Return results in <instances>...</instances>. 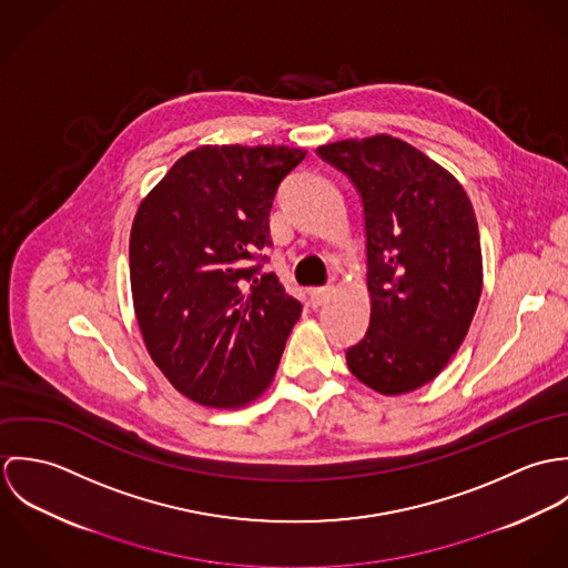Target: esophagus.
<instances>
[{"mask_svg":"<svg viewBox=\"0 0 568 568\" xmlns=\"http://www.w3.org/2000/svg\"><path fill=\"white\" fill-rule=\"evenodd\" d=\"M329 293H332V288L329 286H320V288H313L308 295H311V306L313 308H317V306H322L327 302V297H329Z\"/></svg>","mask_w":568,"mask_h":568,"instance_id":"34e87169","label":"esophagus"}]
</instances>
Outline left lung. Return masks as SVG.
<instances>
[{"label":"left lung","instance_id":"1","mask_svg":"<svg viewBox=\"0 0 568 568\" xmlns=\"http://www.w3.org/2000/svg\"><path fill=\"white\" fill-rule=\"evenodd\" d=\"M317 153L347 174L365 214L369 325L347 347V367L378 394L413 392L448 365L481 297L473 203L448 170L392 135Z\"/></svg>","mask_w":568,"mask_h":568}]
</instances>
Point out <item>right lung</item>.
<instances>
[{
	"label": "right lung",
	"mask_w": 568,
	"mask_h": 568,
	"mask_svg": "<svg viewBox=\"0 0 568 568\" xmlns=\"http://www.w3.org/2000/svg\"><path fill=\"white\" fill-rule=\"evenodd\" d=\"M306 151L201 146L142 201L129 243L135 317L170 385L214 408L260 398L302 315L275 273H262L268 216Z\"/></svg>",
	"instance_id": "add662e5"
}]
</instances>
